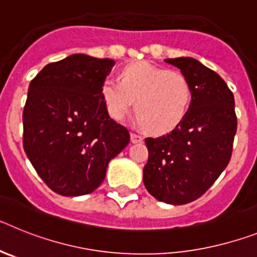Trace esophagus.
<instances>
[{"mask_svg": "<svg viewBox=\"0 0 257 257\" xmlns=\"http://www.w3.org/2000/svg\"><path fill=\"white\" fill-rule=\"evenodd\" d=\"M131 142L133 143H140L143 142V136L136 133H131Z\"/></svg>", "mask_w": 257, "mask_h": 257, "instance_id": "1", "label": "esophagus"}]
</instances>
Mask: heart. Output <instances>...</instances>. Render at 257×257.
<instances>
[{
  "mask_svg": "<svg viewBox=\"0 0 257 257\" xmlns=\"http://www.w3.org/2000/svg\"><path fill=\"white\" fill-rule=\"evenodd\" d=\"M100 95L112 118L122 119L135 104L139 124L153 134H165L188 114L193 90L181 72L136 61L121 70L119 81L112 77L104 79Z\"/></svg>",
  "mask_w": 257,
  "mask_h": 257,
  "instance_id": "b5f03b06",
  "label": "heart"
}]
</instances>
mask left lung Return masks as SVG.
<instances>
[{"label":"left lung","mask_w":257,"mask_h":257,"mask_svg":"<svg viewBox=\"0 0 257 257\" xmlns=\"http://www.w3.org/2000/svg\"><path fill=\"white\" fill-rule=\"evenodd\" d=\"M188 77V114L169 134L147 138L143 181L158 201L185 205L203 196L230 161L237 133L234 96L225 81L193 58L166 59Z\"/></svg>","instance_id":"obj_1"}]
</instances>
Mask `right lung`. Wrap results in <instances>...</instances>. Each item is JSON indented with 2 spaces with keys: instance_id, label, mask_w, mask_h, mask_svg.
Returning <instances> with one entry per match:
<instances>
[{
  "instance_id": "right-lung-1",
  "label": "right lung",
  "mask_w": 257,
  "mask_h": 257,
  "mask_svg": "<svg viewBox=\"0 0 257 257\" xmlns=\"http://www.w3.org/2000/svg\"><path fill=\"white\" fill-rule=\"evenodd\" d=\"M114 60L74 54L50 63L31 81L23 110V147L52 192H94L109 161L130 142L109 117L100 87Z\"/></svg>"
}]
</instances>
